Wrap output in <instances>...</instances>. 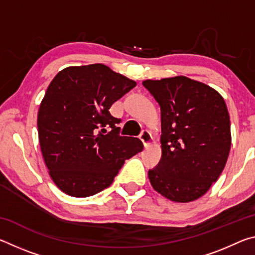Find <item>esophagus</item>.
<instances>
[{"label": "esophagus", "mask_w": 255, "mask_h": 255, "mask_svg": "<svg viewBox=\"0 0 255 255\" xmlns=\"http://www.w3.org/2000/svg\"><path fill=\"white\" fill-rule=\"evenodd\" d=\"M139 138H140V140L143 141L145 147H148L150 143H152V139H153L152 135H150V132L148 130L141 131V133L139 135Z\"/></svg>", "instance_id": "esophagus-1"}]
</instances>
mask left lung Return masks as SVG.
Wrapping results in <instances>:
<instances>
[{"mask_svg": "<svg viewBox=\"0 0 255 255\" xmlns=\"http://www.w3.org/2000/svg\"><path fill=\"white\" fill-rule=\"evenodd\" d=\"M143 85L161 107L162 157L148 171L150 184L172 201L197 200L217 181L230 154L226 103L215 89L185 76Z\"/></svg>", "mask_w": 255, "mask_h": 255, "instance_id": "left-lung-1", "label": "left lung"}]
</instances>
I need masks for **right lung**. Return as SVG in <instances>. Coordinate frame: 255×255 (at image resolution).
I'll use <instances>...</instances> for the list:
<instances>
[{
	"label": "right lung",
	"mask_w": 255,
	"mask_h": 255,
	"mask_svg": "<svg viewBox=\"0 0 255 255\" xmlns=\"http://www.w3.org/2000/svg\"><path fill=\"white\" fill-rule=\"evenodd\" d=\"M135 86L103 64L66 67L50 82L38 111V136L50 178L66 195L102 191L125 161L143 150L138 138L119 135L122 120L109 112Z\"/></svg>",
	"instance_id": "right-lung-1"
}]
</instances>
